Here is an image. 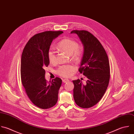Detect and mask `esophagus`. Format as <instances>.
Here are the masks:
<instances>
[{"label":"esophagus","instance_id":"obj_1","mask_svg":"<svg viewBox=\"0 0 134 134\" xmlns=\"http://www.w3.org/2000/svg\"><path fill=\"white\" fill-rule=\"evenodd\" d=\"M68 81H69V80H68V79H63V82L64 83H66V82H68Z\"/></svg>","mask_w":134,"mask_h":134}]
</instances>
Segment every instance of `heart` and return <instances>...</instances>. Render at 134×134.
I'll return each instance as SVG.
<instances>
[{
    "label": "heart",
    "instance_id": "heart-1",
    "mask_svg": "<svg viewBox=\"0 0 134 134\" xmlns=\"http://www.w3.org/2000/svg\"><path fill=\"white\" fill-rule=\"evenodd\" d=\"M57 48L69 55H71L72 58L76 60H79L82 54V47L78 45V43L70 38H65L62 39L57 45ZM48 59L50 63L54 64L56 62V56L54 51L50 48L47 53ZM76 68L74 65H66L60 66L56 70V73L59 76L69 78L76 71Z\"/></svg>",
    "mask_w": 134,
    "mask_h": 134
}]
</instances>
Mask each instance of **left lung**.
I'll list each match as a JSON object with an SVG mask.
<instances>
[{
	"label": "left lung",
	"mask_w": 134,
	"mask_h": 134,
	"mask_svg": "<svg viewBox=\"0 0 134 134\" xmlns=\"http://www.w3.org/2000/svg\"><path fill=\"white\" fill-rule=\"evenodd\" d=\"M84 46L83 55L79 71L88 80H73L74 98L79 107L88 109L97 104L104 94L110 78V67L107 52L100 41L86 30H73Z\"/></svg>",
	"instance_id": "obj_1"
}]
</instances>
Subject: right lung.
Returning a JSON list of instances; mask_svg holds the SVG:
<instances>
[{"label":"right lung","instance_id":"1","mask_svg":"<svg viewBox=\"0 0 134 134\" xmlns=\"http://www.w3.org/2000/svg\"><path fill=\"white\" fill-rule=\"evenodd\" d=\"M63 33L62 31H49L37 33L29 40L22 52V84L31 101L42 109L54 107L58 100L62 79L56 77L47 81L44 69L49 64L47 53L53 40Z\"/></svg>","mask_w":134,"mask_h":134}]
</instances>
